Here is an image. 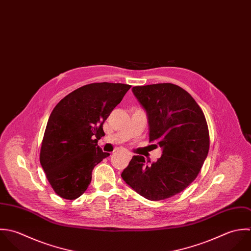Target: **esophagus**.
<instances>
[{"label":"esophagus","mask_w":251,"mask_h":251,"mask_svg":"<svg viewBox=\"0 0 251 251\" xmlns=\"http://www.w3.org/2000/svg\"><path fill=\"white\" fill-rule=\"evenodd\" d=\"M126 156H127L129 159L132 157V154H131L130 152H126Z\"/></svg>","instance_id":"1"}]
</instances>
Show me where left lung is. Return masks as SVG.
<instances>
[{
    "mask_svg": "<svg viewBox=\"0 0 251 251\" xmlns=\"http://www.w3.org/2000/svg\"><path fill=\"white\" fill-rule=\"evenodd\" d=\"M132 91L147 112L150 142L162 147L163 154L151 165L133 156L122 177L145 199L166 200L198 176L210 145L207 123L196 100L176 84L134 86Z\"/></svg>",
    "mask_w": 251,
    "mask_h": 251,
    "instance_id": "1",
    "label": "left lung"
}]
</instances>
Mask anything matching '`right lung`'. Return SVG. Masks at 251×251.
Segmentation results:
<instances>
[{"mask_svg": "<svg viewBox=\"0 0 251 251\" xmlns=\"http://www.w3.org/2000/svg\"><path fill=\"white\" fill-rule=\"evenodd\" d=\"M131 87L129 84H85L62 98L47 124L40 163L53 191L66 200L82 196L91 181L92 169L110 154L98 140L103 124Z\"/></svg>", "mask_w": 251, "mask_h": 251, "instance_id": "1", "label": "right lung"}]
</instances>
